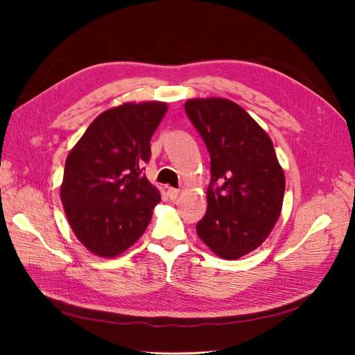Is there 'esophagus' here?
Returning a JSON list of instances; mask_svg holds the SVG:
<instances>
[{
    "mask_svg": "<svg viewBox=\"0 0 355 355\" xmlns=\"http://www.w3.org/2000/svg\"><path fill=\"white\" fill-rule=\"evenodd\" d=\"M167 196L170 200H176L178 196H179V189H175V188H167Z\"/></svg>",
    "mask_w": 355,
    "mask_h": 355,
    "instance_id": "34e87169",
    "label": "esophagus"
}]
</instances>
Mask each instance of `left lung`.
Wrapping results in <instances>:
<instances>
[{"mask_svg": "<svg viewBox=\"0 0 355 355\" xmlns=\"http://www.w3.org/2000/svg\"><path fill=\"white\" fill-rule=\"evenodd\" d=\"M185 111L210 154L207 211L198 237L222 259L257 249L280 218L286 178L272 141L240 105L189 99Z\"/></svg>", "mask_w": 355, "mask_h": 355, "instance_id": "left-lung-1", "label": "left lung"}]
</instances>
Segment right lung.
<instances>
[{
  "label": "right lung",
  "mask_w": 355,
  "mask_h": 355,
  "mask_svg": "<svg viewBox=\"0 0 355 355\" xmlns=\"http://www.w3.org/2000/svg\"><path fill=\"white\" fill-rule=\"evenodd\" d=\"M166 102H128L102 112L68 154L60 198L71 228L96 256L115 257L142 237L158 189L142 175Z\"/></svg>",
  "instance_id": "add662e5"
}]
</instances>
